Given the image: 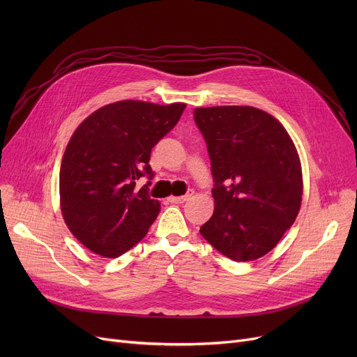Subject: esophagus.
<instances>
[{
  "mask_svg": "<svg viewBox=\"0 0 357 357\" xmlns=\"http://www.w3.org/2000/svg\"><path fill=\"white\" fill-rule=\"evenodd\" d=\"M192 194H194V191H192V190H188V192H186V194L182 195V197H171V198H169V202H172V204H182V202H185V201H188V199L192 197Z\"/></svg>",
  "mask_w": 357,
  "mask_h": 357,
  "instance_id": "1",
  "label": "esophagus"
}]
</instances>
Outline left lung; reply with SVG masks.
Listing matches in <instances>:
<instances>
[{
	"instance_id": "obj_1",
	"label": "left lung",
	"mask_w": 357,
	"mask_h": 357,
	"mask_svg": "<svg viewBox=\"0 0 357 357\" xmlns=\"http://www.w3.org/2000/svg\"><path fill=\"white\" fill-rule=\"evenodd\" d=\"M214 179V214L199 233L236 261L271 252L303 199L301 162L284 126L255 107L195 108Z\"/></svg>"
}]
</instances>
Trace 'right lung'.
<instances>
[{"instance_id": "1", "label": "right lung", "mask_w": 357, "mask_h": 357, "mask_svg": "<svg viewBox=\"0 0 357 357\" xmlns=\"http://www.w3.org/2000/svg\"><path fill=\"white\" fill-rule=\"evenodd\" d=\"M185 104L119 101L93 111L72 135L61 165V210L91 252L119 257L146 236L160 204L149 197L152 149L179 121ZM143 176L148 183L139 190Z\"/></svg>"}]
</instances>
